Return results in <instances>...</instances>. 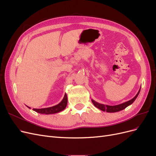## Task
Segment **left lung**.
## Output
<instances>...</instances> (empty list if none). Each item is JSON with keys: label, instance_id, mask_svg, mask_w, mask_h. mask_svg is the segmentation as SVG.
<instances>
[{"label": "left lung", "instance_id": "left-lung-1", "mask_svg": "<svg viewBox=\"0 0 156 156\" xmlns=\"http://www.w3.org/2000/svg\"><path fill=\"white\" fill-rule=\"evenodd\" d=\"M140 88L139 89V92L136 94V95L131 100L127 101L126 102H124L123 103H121V104L117 105H104V104H101V103H98L96 101H94V100H92V102L94 104V105L96 107L98 108L99 109H100L103 111H106L107 112H119L120 111H122L126 108L127 107H128L131 104H132L134 102V101L136 100V98H137L140 92Z\"/></svg>", "mask_w": 156, "mask_h": 156}]
</instances>
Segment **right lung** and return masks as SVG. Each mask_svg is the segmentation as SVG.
I'll use <instances>...</instances> for the list:
<instances>
[{"mask_svg": "<svg viewBox=\"0 0 156 156\" xmlns=\"http://www.w3.org/2000/svg\"><path fill=\"white\" fill-rule=\"evenodd\" d=\"M68 103V98L66 94H65L64 96V98L61 101L60 103L56 105L53 107H50L48 108H33V111H36V112L40 113V114H45V115H51L55 114V113H57L60 111H63L65 109V108L66 107ZM28 108H30V107L27 106Z\"/></svg>", "mask_w": 156, "mask_h": 156, "instance_id": "1", "label": "right lung"}]
</instances>
